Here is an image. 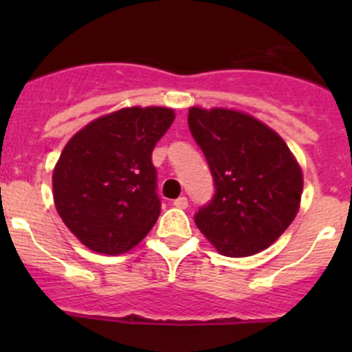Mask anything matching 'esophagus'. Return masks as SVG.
<instances>
[{
  "label": "esophagus",
  "instance_id": "esophagus-1",
  "mask_svg": "<svg viewBox=\"0 0 352 352\" xmlns=\"http://www.w3.org/2000/svg\"><path fill=\"white\" fill-rule=\"evenodd\" d=\"M173 206H175V208H179V209H186L187 206H189V202H187L186 196H180V197H177L175 201H173Z\"/></svg>",
  "mask_w": 352,
  "mask_h": 352
}]
</instances>
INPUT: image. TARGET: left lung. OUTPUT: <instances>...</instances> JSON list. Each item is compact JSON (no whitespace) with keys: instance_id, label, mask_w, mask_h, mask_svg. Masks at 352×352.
<instances>
[{"instance_id":"1","label":"left lung","mask_w":352,"mask_h":352,"mask_svg":"<svg viewBox=\"0 0 352 352\" xmlns=\"http://www.w3.org/2000/svg\"><path fill=\"white\" fill-rule=\"evenodd\" d=\"M187 120L216 189L194 216L197 228L226 257L258 254L300 209V165L283 138L248 113L190 107Z\"/></svg>"}]
</instances>
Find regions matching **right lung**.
<instances>
[{
	"mask_svg": "<svg viewBox=\"0 0 352 352\" xmlns=\"http://www.w3.org/2000/svg\"><path fill=\"white\" fill-rule=\"evenodd\" d=\"M166 107H126L91 120L52 173L54 204L69 232L98 254H126L160 216L155 144L172 126Z\"/></svg>",
	"mask_w": 352,
	"mask_h": 352,
	"instance_id": "obj_1",
	"label": "right lung"
}]
</instances>
